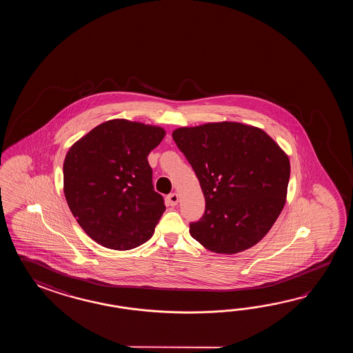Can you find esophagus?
Listing matches in <instances>:
<instances>
[{
  "label": "esophagus",
  "mask_w": 353,
  "mask_h": 353,
  "mask_svg": "<svg viewBox=\"0 0 353 353\" xmlns=\"http://www.w3.org/2000/svg\"><path fill=\"white\" fill-rule=\"evenodd\" d=\"M166 201L169 203V205H176L178 202H179V195L176 194V193H172V194L168 195V198H166Z\"/></svg>",
  "instance_id": "obj_1"
}]
</instances>
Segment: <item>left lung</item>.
<instances>
[{"label": "left lung", "mask_w": 353, "mask_h": 353, "mask_svg": "<svg viewBox=\"0 0 353 353\" xmlns=\"http://www.w3.org/2000/svg\"><path fill=\"white\" fill-rule=\"evenodd\" d=\"M202 188L205 210L189 232L207 250L232 255L255 246L284 208L290 161L261 128L210 122L173 131Z\"/></svg>", "instance_id": "1"}]
</instances>
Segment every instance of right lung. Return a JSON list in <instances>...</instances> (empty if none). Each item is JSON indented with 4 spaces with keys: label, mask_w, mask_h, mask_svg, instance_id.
<instances>
[{
    "label": "right lung",
    "mask_w": 353,
    "mask_h": 353,
    "mask_svg": "<svg viewBox=\"0 0 353 353\" xmlns=\"http://www.w3.org/2000/svg\"><path fill=\"white\" fill-rule=\"evenodd\" d=\"M165 130L141 122L105 121L65 155L64 195L92 240L111 250H131L150 240L165 205L154 190L148 155Z\"/></svg>",
    "instance_id": "right-lung-1"
}]
</instances>
